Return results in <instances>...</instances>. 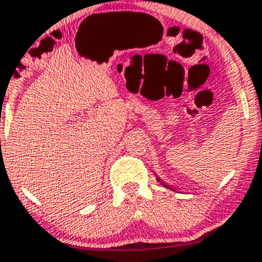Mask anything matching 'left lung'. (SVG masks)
Here are the masks:
<instances>
[{
	"label": "left lung",
	"instance_id": "left-lung-1",
	"mask_svg": "<svg viewBox=\"0 0 262 262\" xmlns=\"http://www.w3.org/2000/svg\"><path fill=\"white\" fill-rule=\"evenodd\" d=\"M158 181H159V182L161 183V185H163V186H165V187H167V189H170V190H173V191H176V189H174V187H172V186H170V185H167V183H165L164 181H161L160 178H159V177H158Z\"/></svg>",
	"mask_w": 262,
	"mask_h": 262
}]
</instances>
